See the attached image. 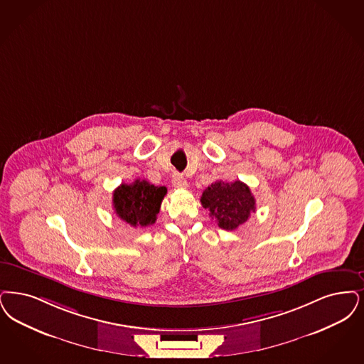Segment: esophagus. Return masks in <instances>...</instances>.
Masks as SVG:
<instances>
[{"instance_id": "esophagus-1", "label": "esophagus", "mask_w": 364, "mask_h": 364, "mask_svg": "<svg viewBox=\"0 0 364 364\" xmlns=\"http://www.w3.org/2000/svg\"><path fill=\"white\" fill-rule=\"evenodd\" d=\"M172 184L175 186L176 188L184 189L188 187L187 180L183 176L178 175V173H175L173 177H172Z\"/></svg>"}]
</instances>
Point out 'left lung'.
Instances as JSON below:
<instances>
[{
    "instance_id": "left-lung-1",
    "label": "left lung",
    "mask_w": 364,
    "mask_h": 364,
    "mask_svg": "<svg viewBox=\"0 0 364 364\" xmlns=\"http://www.w3.org/2000/svg\"><path fill=\"white\" fill-rule=\"evenodd\" d=\"M200 202L210 211V217L215 218L219 228L225 230H235L247 222L250 213L256 211L255 196L240 180L213 183L204 189Z\"/></svg>"
}]
</instances>
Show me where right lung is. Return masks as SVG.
Masks as SVG:
<instances>
[{
    "label": "right lung",
    "instance_id": "1",
    "mask_svg": "<svg viewBox=\"0 0 364 364\" xmlns=\"http://www.w3.org/2000/svg\"><path fill=\"white\" fill-rule=\"evenodd\" d=\"M165 195V187H156L136 178L131 184H120L114 191V210L119 218L134 228L150 226L157 219Z\"/></svg>",
    "mask_w": 364,
    "mask_h": 364
}]
</instances>
